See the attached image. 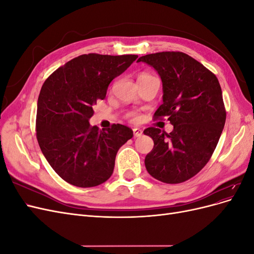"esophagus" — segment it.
Segmentation results:
<instances>
[{"mask_svg":"<svg viewBox=\"0 0 254 254\" xmlns=\"http://www.w3.org/2000/svg\"><path fill=\"white\" fill-rule=\"evenodd\" d=\"M133 134L136 137H140L143 134L142 129H140V128H133Z\"/></svg>","mask_w":254,"mask_h":254,"instance_id":"34e87169","label":"esophagus"}]
</instances>
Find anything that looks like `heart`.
I'll return each mask as SVG.
<instances>
[{"instance_id": "obj_1", "label": "heart", "mask_w": 254, "mask_h": 254, "mask_svg": "<svg viewBox=\"0 0 254 254\" xmlns=\"http://www.w3.org/2000/svg\"><path fill=\"white\" fill-rule=\"evenodd\" d=\"M142 76H149L148 74H141L140 76H139V77H142Z\"/></svg>"}]
</instances>
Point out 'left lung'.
<instances>
[{"instance_id": "left-lung-1", "label": "left lung", "mask_w": 254, "mask_h": 254, "mask_svg": "<svg viewBox=\"0 0 254 254\" xmlns=\"http://www.w3.org/2000/svg\"><path fill=\"white\" fill-rule=\"evenodd\" d=\"M158 72L163 103L155 119L166 117L171 133L149 127L144 134L153 141L145 157L146 170L164 183H181L200 172L216 148L226 123L218 79L197 60L181 52L149 54L137 59Z\"/></svg>"}]
</instances>
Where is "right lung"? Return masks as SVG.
Wrapping results in <instances>:
<instances>
[{"mask_svg": "<svg viewBox=\"0 0 254 254\" xmlns=\"http://www.w3.org/2000/svg\"><path fill=\"white\" fill-rule=\"evenodd\" d=\"M136 58L86 54L44 81L37 103V140L53 170L72 186L92 188L108 180L121 146L133 136L127 126L113 124L99 131L89 120L110 82Z\"/></svg>", "mask_w": 254, "mask_h": 254, "instance_id": "obj_1", "label": "right lung"}]
</instances>
